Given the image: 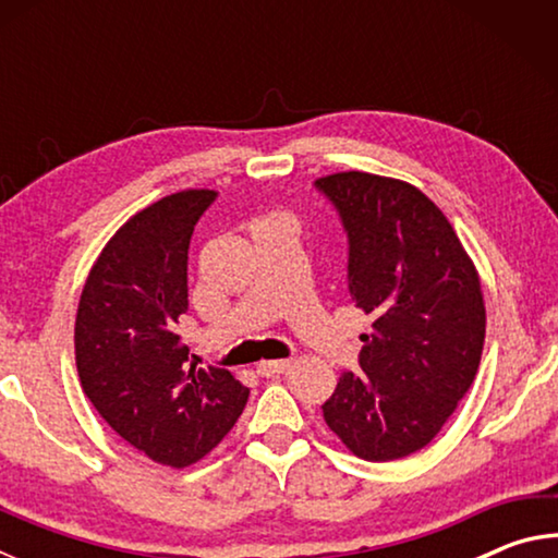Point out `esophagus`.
<instances>
[{"label": "esophagus", "instance_id": "1", "mask_svg": "<svg viewBox=\"0 0 558 558\" xmlns=\"http://www.w3.org/2000/svg\"><path fill=\"white\" fill-rule=\"evenodd\" d=\"M290 366V362H286V359H276V362H260V364H256V372L260 374V376H266V379H270V376H280L282 372H286Z\"/></svg>", "mask_w": 558, "mask_h": 558}]
</instances>
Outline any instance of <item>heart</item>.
<instances>
[{
    "label": "heart",
    "mask_w": 558,
    "mask_h": 558,
    "mask_svg": "<svg viewBox=\"0 0 558 558\" xmlns=\"http://www.w3.org/2000/svg\"><path fill=\"white\" fill-rule=\"evenodd\" d=\"M272 219H282V216H280V214H272V216H266V219H260L258 223H266V221H272ZM258 223H256V226H258Z\"/></svg>",
    "instance_id": "heart-1"
}]
</instances>
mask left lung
Returning <instances> with one entry per match:
<instances>
[{
    "mask_svg": "<svg viewBox=\"0 0 558 558\" xmlns=\"http://www.w3.org/2000/svg\"><path fill=\"white\" fill-rule=\"evenodd\" d=\"M349 241V295L374 317L359 372L339 376L327 426L356 458L389 462L426 448L475 379L485 344L477 270L421 189L366 172L315 182Z\"/></svg>",
    "mask_w": 558,
    "mask_h": 558,
    "instance_id": "8db88e82",
    "label": "left lung"
}]
</instances>
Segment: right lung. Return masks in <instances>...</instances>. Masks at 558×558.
Listing matches in <instances>:
<instances>
[{
  "label": "right lung",
  "mask_w": 558,
  "mask_h": 558,
  "mask_svg": "<svg viewBox=\"0 0 558 558\" xmlns=\"http://www.w3.org/2000/svg\"><path fill=\"white\" fill-rule=\"evenodd\" d=\"M211 189L169 194L120 226L90 268L75 315L81 386L108 426L169 468L219 446L248 389L231 372L196 369L177 335L189 310V241Z\"/></svg>",
  "instance_id": "add662e5"
}]
</instances>
